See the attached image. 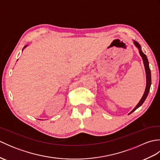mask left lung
Returning a JSON list of instances; mask_svg holds the SVG:
<instances>
[{
    "instance_id": "left-lung-1",
    "label": "left lung",
    "mask_w": 160,
    "mask_h": 160,
    "mask_svg": "<svg viewBox=\"0 0 160 160\" xmlns=\"http://www.w3.org/2000/svg\"><path fill=\"white\" fill-rule=\"evenodd\" d=\"M134 44H135V45L138 48L139 52H140V56L142 58V60H143L144 67H145V71H146V76H147V86H146L145 91L144 93L143 96H142V98H141L140 101L139 102V103L136 105V107H135L133 108V109H132V111L130 113H132V112L136 110L138 108L140 107L141 105L144 103V102L145 101L146 98H147V96H148V94L149 91H150V87H151V73L150 68H149V64H148V60L147 59V57L143 52H142V49H141V46H140V44H139L138 42L135 41V40H134ZM130 113H129V114H130Z\"/></svg>"
}]
</instances>
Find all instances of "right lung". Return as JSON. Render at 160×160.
I'll list each match as a JSON object with an SVG mask.
<instances>
[{"instance_id":"right-lung-1","label":"right lung","mask_w":160,"mask_h":160,"mask_svg":"<svg viewBox=\"0 0 160 160\" xmlns=\"http://www.w3.org/2000/svg\"><path fill=\"white\" fill-rule=\"evenodd\" d=\"M27 47V45H26V46H25V47H24V48H23V49H25V47Z\"/></svg>"}]
</instances>
